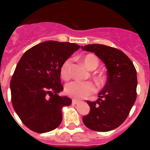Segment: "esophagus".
Wrapping results in <instances>:
<instances>
[{"label":"esophagus","instance_id":"34e87169","mask_svg":"<svg viewBox=\"0 0 150 150\" xmlns=\"http://www.w3.org/2000/svg\"><path fill=\"white\" fill-rule=\"evenodd\" d=\"M79 102H80L79 100H75V99H74V100H72V103H73V104H77V103H79Z\"/></svg>","mask_w":150,"mask_h":150}]
</instances>
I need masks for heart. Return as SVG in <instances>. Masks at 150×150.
Masks as SVG:
<instances>
[{"instance_id": "1", "label": "heart", "mask_w": 150, "mask_h": 150, "mask_svg": "<svg viewBox=\"0 0 150 150\" xmlns=\"http://www.w3.org/2000/svg\"><path fill=\"white\" fill-rule=\"evenodd\" d=\"M82 61L88 69L94 70L99 65V60L94 54H87L83 57ZM70 66L71 60H66L61 65L60 73L61 78L64 80L69 79L70 76ZM65 93L68 96L72 98L81 100L89 96L96 91V86L93 83L89 82H79V81H73L65 86Z\"/></svg>"}]
</instances>
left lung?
Wrapping results in <instances>:
<instances>
[{
	"label": "left lung",
	"mask_w": 150,
	"mask_h": 150,
	"mask_svg": "<svg viewBox=\"0 0 150 150\" xmlns=\"http://www.w3.org/2000/svg\"><path fill=\"white\" fill-rule=\"evenodd\" d=\"M83 50L95 53L107 69V83L96 101L87 103L90 111L83 116L87 128L97 132L114 130L125 121L136 100L137 73L121 50L102 44H88Z\"/></svg>",
	"instance_id": "1"
}]
</instances>
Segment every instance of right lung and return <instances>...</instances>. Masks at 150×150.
<instances>
[{"instance_id": "1", "label": "right lung", "mask_w": 150, "mask_h": 150, "mask_svg": "<svg viewBox=\"0 0 150 150\" xmlns=\"http://www.w3.org/2000/svg\"><path fill=\"white\" fill-rule=\"evenodd\" d=\"M76 43L49 40L29 49L18 61L10 83L14 110L30 130L45 133L62 121L61 109L71 103L63 90V63L77 50Z\"/></svg>"}]
</instances>
